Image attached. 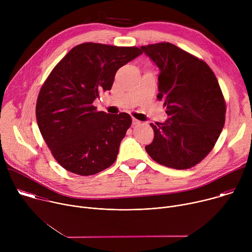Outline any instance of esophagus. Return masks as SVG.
Returning a JSON list of instances; mask_svg holds the SVG:
<instances>
[{
  "label": "esophagus",
  "instance_id": "obj_1",
  "mask_svg": "<svg viewBox=\"0 0 252 252\" xmlns=\"http://www.w3.org/2000/svg\"><path fill=\"white\" fill-rule=\"evenodd\" d=\"M139 124H140V122L138 120L132 118V125H139Z\"/></svg>",
  "mask_w": 252,
  "mask_h": 252
}]
</instances>
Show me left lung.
<instances>
[{
    "label": "left lung",
    "instance_id": "obj_1",
    "mask_svg": "<svg viewBox=\"0 0 252 252\" xmlns=\"http://www.w3.org/2000/svg\"><path fill=\"white\" fill-rule=\"evenodd\" d=\"M140 49L159 69L158 99L168 116L162 124H151L155 137L146 151L167 167L194 166L212 150L225 122L218 79L203 61L170 43Z\"/></svg>",
    "mask_w": 252,
    "mask_h": 252
}]
</instances>
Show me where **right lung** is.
<instances>
[{"mask_svg":"<svg viewBox=\"0 0 252 252\" xmlns=\"http://www.w3.org/2000/svg\"><path fill=\"white\" fill-rule=\"evenodd\" d=\"M141 54L135 47L85 43L52 70L40 91L35 117L47 146L66 170L92 175L116 161L131 118L97 112L93 102L99 92L112 89L118 69Z\"/></svg>","mask_w":252,"mask_h":252,"instance_id":"right-lung-1","label":"right lung"}]
</instances>
